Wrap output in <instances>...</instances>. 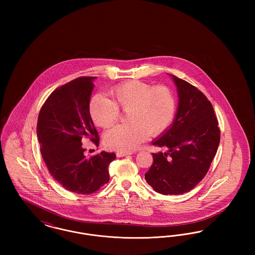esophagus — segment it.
Returning a JSON list of instances; mask_svg holds the SVG:
<instances>
[{"label": "esophagus", "mask_w": 255, "mask_h": 255, "mask_svg": "<svg viewBox=\"0 0 255 255\" xmlns=\"http://www.w3.org/2000/svg\"><path fill=\"white\" fill-rule=\"evenodd\" d=\"M132 154V152H123V151H119L118 153H117V156L119 157V158H122V157H125V156H127V155H131Z\"/></svg>", "instance_id": "1"}]
</instances>
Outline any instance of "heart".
Masks as SVG:
<instances>
[{"instance_id": "b5f03b06", "label": "heart", "mask_w": 255, "mask_h": 255, "mask_svg": "<svg viewBox=\"0 0 255 255\" xmlns=\"http://www.w3.org/2000/svg\"><path fill=\"white\" fill-rule=\"evenodd\" d=\"M112 100L95 97L90 102V114L103 128L114 125L127 112L129 122L116 126L105 134L106 146L118 151L131 152L148 136L158 135L169 127L174 119L176 101L165 86L152 87L138 80L123 82L110 90Z\"/></svg>"}]
</instances>
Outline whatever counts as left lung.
<instances>
[{"label":"left lung","mask_w":255,"mask_h":255,"mask_svg":"<svg viewBox=\"0 0 255 255\" xmlns=\"http://www.w3.org/2000/svg\"><path fill=\"white\" fill-rule=\"evenodd\" d=\"M179 97L176 118L152 143L165 153H152L146 182L162 195L190 191L209 169L220 143L218 121L207 97L190 83L171 74Z\"/></svg>","instance_id":"8db88e82"}]
</instances>
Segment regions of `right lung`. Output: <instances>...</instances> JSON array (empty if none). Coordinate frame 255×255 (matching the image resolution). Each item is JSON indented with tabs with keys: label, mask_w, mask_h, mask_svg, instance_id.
<instances>
[{
	"label": "right lung",
	"mask_w": 255,
	"mask_h": 255,
	"mask_svg": "<svg viewBox=\"0 0 255 255\" xmlns=\"http://www.w3.org/2000/svg\"><path fill=\"white\" fill-rule=\"evenodd\" d=\"M96 77L83 76L54 90L40 110L37 136L50 175L69 191L92 194L109 182L115 153L102 151L87 158L82 138L98 146L99 137L90 115Z\"/></svg>",
	"instance_id": "add662e5"
}]
</instances>
